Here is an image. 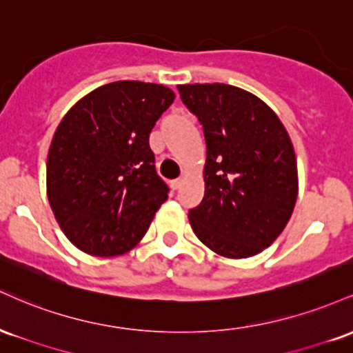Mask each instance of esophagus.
Masks as SVG:
<instances>
[{
	"instance_id": "1",
	"label": "esophagus",
	"mask_w": 353,
	"mask_h": 353,
	"mask_svg": "<svg viewBox=\"0 0 353 353\" xmlns=\"http://www.w3.org/2000/svg\"><path fill=\"white\" fill-rule=\"evenodd\" d=\"M182 184H184V177H179V179H174V181L171 182V188H172L174 190H177V189L182 188Z\"/></svg>"
}]
</instances>
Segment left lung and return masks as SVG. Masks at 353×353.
Returning a JSON list of instances; mask_svg holds the SVG:
<instances>
[{
    "mask_svg": "<svg viewBox=\"0 0 353 353\" xmlns=\"http://www.w3.org/2000/svg\"><path fill=\"white\" fill-rule=\"evenodd\" d=\"M204 129V199L189 210L194 234L229 259L262 252L282 234L297 201L289 132L262 99L230 84H179Z\"/></svg>",
    "mask_w": 353,
    "mask_h": 353,
    "instance_id": "left-lung-1",
    "label": "left lung"
}]
</instances>
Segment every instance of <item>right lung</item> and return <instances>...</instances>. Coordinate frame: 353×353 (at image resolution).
Returning <instances> with one entry per match:
<instances>
[{
	"instance_id": "obj_1",
	"label": "right lung",
	"mask_w": 353,
	"mask_h": 353,
	"mask_svg": "<svg viewBox=\"0 0 353 353\" xmlns=\"http://www.w3.org/2000/svg\"><path fill=\"white\" fill-rule=\"evenodd\" d=\"M174 98L163 84L116 81L81 98L56 128L48 199L79 250L121 255L148 232L169 192L154 168L149 134Z\"/></svg>"
}]
</instances>
